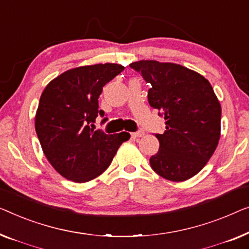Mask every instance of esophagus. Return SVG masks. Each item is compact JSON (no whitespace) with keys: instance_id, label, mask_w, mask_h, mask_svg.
Masks as SVG:
<instances>
[{"instance_id":"34e87169","label":"esophagus","mask_w":249,"mask_h":249,"mask_svg":"<svg viewBox=\"0 0 249 249\" xmlns=\"http://www.w3.org/2000/svg\"><path fill=\"white\" fill-rule=\"evenodd\" d=\"M144 135V132L142 131V129H140V131H138V132H134V133H132V136L134 139H138V138H142V136Z\"/></svg>"}]
</instances>
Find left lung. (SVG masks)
<instances>
[{
  "label": "left lung",
  "mask_w": 249,
  "mask_h": 249,
  "mask_svg": "<svg viewBox=\"0 0 249 249\" xmlns=\"http://www.w3.org/2000/svg\"><path fill=\"white\" fill-rule=\"evenodd\" d=\"M129 68L151 85L150 106L164 118L166 129L156 133L159 151L150 158L161 177L183 181L195 176L218 145L221 106L204 76L174 63L140 61Z\"/></svg>",
  "instance_id": "1"
}]
</instances>
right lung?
Masks as SVG:
<instances>
[{"label":"right lung","instance_id":"1","mask_svg":"<svg viewBox=\"0 0 249 249\" xmlns=\"http://www.w3.org/2000/svg\"><path fill=\"white\" fill-rule=\"evenodd\" d=\"M124 66L113 63L69 70L43 91L35 121L40 145L52 166L66 179L86 183L109 167L129 134H106L93 129L104 117L98 98L103 87L120 74ZM108 118L104 117L101 124Z\"/></svg>","mask_w":249,"mask_h":249}]
</instances>
